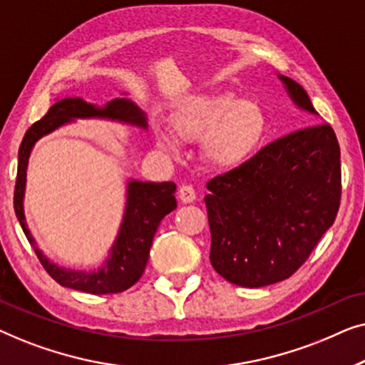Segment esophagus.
Segmentation results:
<instances>
[{
    "label": "esophagus",
    "instance_id": "esophagus-1",
    "mask_svg": "<svg viewBox=\"0 0 365 365\" xmlns=\"http://www.w3.org/2000/svg\"><path fill=\"white\" fill-rule=\"evenodd\" d=\"M179 199L186 204L192 202L194 199H196V191H194V187L189 186V184H182V186L179 187Z\"/></svg>",
    "mask_w": 365,
    "mask_h": 365
}]
</instances>
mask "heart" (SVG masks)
<instances>
[{"label": "heart", "instance_id": "obj_1", "mask_svg": "<svg viewBox=\"0 0 365 365\" xmlns=\"http://www.w3.org/2000/svg\"><path fill=\"white\" fill-rule=\"evenodd\" d=\"M173 131L181 141H201L202 158L219 169L241 166L257 151L267 133V116L256 101L232 94L196 98L173 118ZM159 146L176 151L168 131H158Z\"/></svg>", "mask_w": 365, "mask_h": 365}]
</instances>
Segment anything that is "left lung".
Instances as JSON below:
<instances>
[{"label": "left lung", "instance_id": "obj_1", "mask_svg": "<svg viewBox=\"0 0 365 365\" xmlns=\"http://www.w3.org/2000/svg\"><path fill=\"white\" fill-rule=\"evenodd\" d=\"M296 106L317 114L306 89L277 74ZM204 197L212 267L241 287L291 277L336 221L341 149L329 124L276 139L241 166L212 178Z\"/></svg>", "mask_w": 365, "mask_h": 365}]
</instances>
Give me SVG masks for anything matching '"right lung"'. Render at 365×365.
Returning <instances> with one entry per match:
<instances>
[{"label": "right lung", "instance_id": "add662e5", "mask_svg": "<svg viewBox=\"0 0 365 365\" xmlns=\"http://www.w3.org/2000/svg\"><path fill=\"white\" fill-rule=\"evenodd\" d=\"M86 118H104L144 129L148 128L144 113L129 99L116 98L104 108L94 106L91 103L83 101L81 98L59 99L39 121L28 129L19 146L16 186H14V212L39 262L58 284L88 294H118L134 286L143 276L159 222L166 214L176 209V197H174L176 184L143 182L136 179L128 182L126 209H124L116 241L103 267L91 272L59 267L58 264L49 261L36 247V242L26 226V219H24L23 197L24 186H26V168L34 143L63 124Z\"/></svg>", "mask_w": 365, "mask_h": 365}]
</instances>
